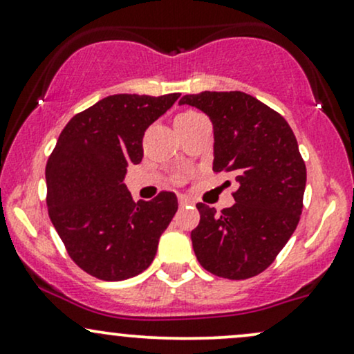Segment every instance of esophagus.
Here are the masks:
<instances>
[{"mask_svg":"<svg viewBox=\"0 0 354 354\" xmlns=\"http://www.w3.org/2000/svg\"><path fill=\"white\" fill-rule=\"evenodd\" d=\"M178 201H180V206H189V204H194L193 201H191V198H188L186 194H180Z\"/></svg>","mask_w":354,"mask_h":354,"instance_id":"1","label":"esophagus"}]
</instances>
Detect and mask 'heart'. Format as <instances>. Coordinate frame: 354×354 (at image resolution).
<instances>
[{"label": "heart", "mask_w": 354, "mask_h": 354, "mask_svg": "<svg viewBox=\"0 0 354 354\" xmlns=\"http://www.w3.org/2000/svg\"><path fill=\"white\" fill-rule=\"evenodd\" d=\"M193 115H198V113H194V112H185V113L178 115V117H193ZM178 117H176V118H178Z\"/></svg>", "instance_id": "obj_1"}]
</instances>
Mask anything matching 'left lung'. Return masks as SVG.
I'll use <instances>...</instances> for the list:
<instances>
[{
	"label": "left lung",
	"instance_id": "1",
	"mask_svg": "<svg viewBox=\"0 0 354 354\" xmlns=\"http://www.w3.org/2000/svg\"><path fill=\"white\" fill-rule=\"evenodd\" d=\"M180 105L209 117L212 169L231 173L237 183L236 203L221 214L196 204L201 216L191 232L196 257L223 279L261 274L292 237L304 207L306 168L295 135L282 115L244 92L206 91L185 95Z\"/></svg>",
	"mask_w": 354,
	"mask_h": 354
}]
</instances>
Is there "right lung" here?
<instances>
[{"label": "right lung", "mask_w": 354, "mask_h": 354, "mask_svg": "<svg viewBox=\"0 0 354 354\" xmlns=\"http://www.w3.org/2000/svg\"><path fill=\"white\" fill-rule=\"evenodd\" d=\"M180 99L117 93L75 115L46 166L48 209L80 269L117 282L150 267L161 234L178 211L174 193L135 203L125 186L143 158L145 130Z\"/></svg>", "instance_id": "1"}]
</instances>
